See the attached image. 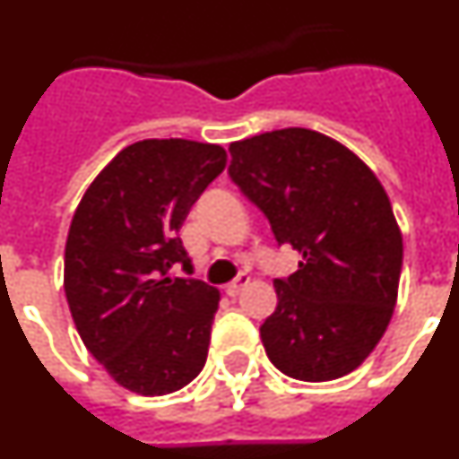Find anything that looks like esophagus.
<instances>
[{
  "instance_id": "esophagus-1",
  "label": "esophagus",
  "mask_w": 459,
  "mask_h": 459,
  "mask_svg": "<svg viewBox=\"0 0 459 459\" xmlns=\"http://www.w3.org/2000/svg\"><path fill=\"white\" fill-rule=\"evenodd\" d=\"M248 282H250V275H248V273H238L237 278L232 280V282H227L225 291H227V294H230V296H237L238 291L243 290V287L248 285Z\"/></svg>"
}]
</instances>
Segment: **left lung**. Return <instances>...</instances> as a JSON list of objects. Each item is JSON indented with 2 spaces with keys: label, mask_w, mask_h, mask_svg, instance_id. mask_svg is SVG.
Returning a JSON list of instances; mask_svg holds the SVG:
<instances>
[{
  "label": "left lung",
  "mask_w": 459,
  "mask_h": 459,
  "mask_svg": "<svg viewBox=\"0 0 459 459\" xmlns=\"http://www.w3.org/2000/svg\"><path fill=\"white\" fill-rule=\"evenodd\" d=\"M230 179L301 253L275 278L278 306L259 326L269 360L301 381L350 375L375 350L397 301L403 234L372 169L340 142L282 128L230 144Z\"/></svg>",
  "instance_id": "left-lung-1"
}]
</instances>
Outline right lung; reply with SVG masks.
Listing matches in <instances>:
<instances>
[{
  "label": "right lung",
  "instance_id": "add662e5",
  "mask_svg": "<svg viewBox=\"0 0 459 459\" xmlns=\"http://www.w3.org/2000/svg\"><path fill=\"white\" fill-rule=\"evenodd\" d=\"M221 144L142 140L91 181L66 238L64 291L89 354L140 395H168L200 375L209 354L216 287L190 273L179 230L225 169Z\"/></svg>",
  "mask_w": 459,
  "mask_h": 459
}]
</instances>
